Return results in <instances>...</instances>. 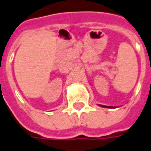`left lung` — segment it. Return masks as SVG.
I'll use <instances>...</instances> for the list:
<instances>
[{"instance_id": "left-lung-1", "label": "left lung", "mask_w": 151, "mask_h": 151, "mask_svg": "<svg viewBox=\"0 0 151 151\" xmlns=\"http://www.w3.org/2000/svg\"><path fill=\"white\" fill-rule=\"evenodd\" d=\"M99 106L104 107V108H113V107H110V106H104V105H99Z\"/></svg>"}]
</instances>
